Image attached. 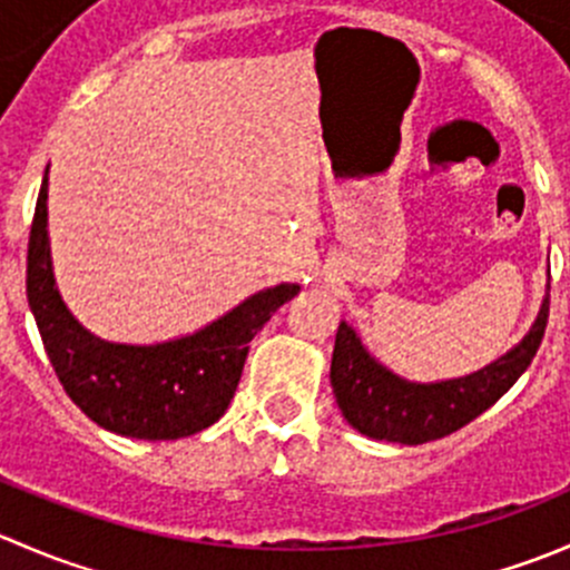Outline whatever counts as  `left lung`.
I'll list each match as a JSON object with an SVG mask.
<instances>
[{
  "label": "left lung",
  "instance_id": "left-lung-1",
  "mask_svg": "<svg viewBox=\"0 0 570 570\" xmlns=\"http://www.w3.org/2000/svg\"><path fill=\"white\" fill-rule=\"evenodd\" d=\"M549 322V297L538 320L510 353L493 364L441 383L402 381L377 364L353 327L342 322L331 361V386L338 411L358 433L394 444H428L455 433L493 405L532 364Z\"/></svg>",
  "mask_w": 570,
  "mask_h": 570
}]
</instances>
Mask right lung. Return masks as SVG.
I'll list each match as a JSON object with an SVG mask.
<instances>
[{"label": "right lung", "mask_w": 570, "mask_h": 570, "mask_svg": "<svg viewBox=\"0 0 570 570\" xmlns=\"http://www.w3.org/2000/svg\"><path fill=\"white\" fill-rule=\"evenodd\" d=\"M46 198L43 176L27 250V301L66 394L99 428L126 439L174 441L215 424L237 392L250 338L301 286L256 292L212 325L163 344L105 342L73 320L57 292Z\"/></svg>", "instance_id": "right-lung-1"}]
</instances>
